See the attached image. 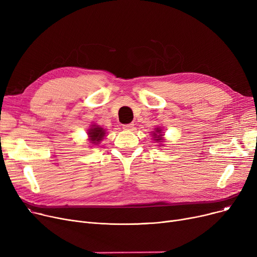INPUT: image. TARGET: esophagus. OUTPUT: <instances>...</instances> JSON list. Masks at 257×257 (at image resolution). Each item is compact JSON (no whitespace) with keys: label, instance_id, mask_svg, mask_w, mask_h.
Instances as JSON below:
<instances>
[{"label":"esophagus","instance_id":"obj_1","mask_svg":"<svg viewBox=\"0 0 257 257\" xmlns=\"http://www.w3.org/2000/svg\"><path fill=\"white\" fill-rule=\"evenodd\" d=\"M123 128H124L125 130H133V128H134V124H133V123L125 124V125H123Z\"/></svg>","mask_w":257,"mask_h":257}]
</instances>
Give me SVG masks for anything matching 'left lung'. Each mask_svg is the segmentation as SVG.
<instances>
[{"label":"left lung","instance_id":"obj_1","mask_svg":"<svg viewBox=\"0 0 257 257\" xmlns=\"http://www.w3.org/2000/svg\"><path fill=\"white\" fill-rule=\"evenodd\" d=\"M160 131H161V130H160L159 128H157V129H156V133H154V137H157V138H155V139H156V141H161V140H163V139H161V138H160V137H161V134H159V133H161ZM157 133H159L158 136H157Z\"/></svg>","mask_w":257,"mask_h":257}]
</instances>
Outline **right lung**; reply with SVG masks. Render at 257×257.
I'll list each match as a JSON object with an SVG mask.
<instances>
[{
    "label": "right lung",
    "instance_id": "add662e5",
    "mask_svg": "<svg viewBox=\"0 0 257 257\" xmlns=\"http://www.w3.org/2000/svg\"><path fill=\"white\" fill-rule=\"evenodd\" d=\"M88 136H89V139L92 142V144H96V143H99L100 141H102L103 137L105 136V130L99 126L92 125V127L88 131Z\"/></svg>",
    "mask_w": 257,
    "mask_h": 257
}]
</instances>
